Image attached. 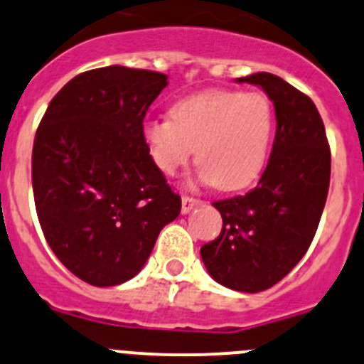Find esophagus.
<instances>
[{"label": "esophagus", "instance_id": "1", "mask_svg": "<svg viewBox=\"0 0 364 364\" xmlns=\"http://www.w3.org/2000/svg\"><path fill=\"white\" fill-rule=\"evenodd\" d=\"M198 204H200V200H198V198L190 197V195H183V198H181V211L185 213V214L190 213L195 208V205H198Z\"/></svg>", "mask_w": 364, "mask_h": 364}]
</instances>
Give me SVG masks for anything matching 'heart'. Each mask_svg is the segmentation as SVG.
I'll use <instances>...</instances> for the list:
<instances>
[{
  "label": "heart",
  "instance_id": "obj_1",
  "mask_svg": "<svg viewBox=\"0 0 364 364\" xmlns=\"http://www.w3.org/2000/svg\"><path fill=\"white\" fill-rule=\"evenodd\" d=\"M274 125L272 102L259 92L208 90L179 99L171 108V120L146 122L143 139L164 174L185 167L195 148L202 178L233 192L262 174Z\"/></svg>",
  "mask_w": 364,
  "mask_h": 364
}]
</instances>
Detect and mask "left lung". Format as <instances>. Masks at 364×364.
<instances>
[{"label":"left lung","mask_w":364,"mask_h":364,"mask_svg":"<svg viewBox=\"0 0 364 364\" xmlns=\"http://www.w3.org/2000/svg\"><path fill=\"white\" fill-rule=\"evenodd\" d=\"M237 82L262 87L274 102V146L256 188L213 202L223 228L200 256L214 281L258 293L291 272L311 246L330 188L331 153L309 95L272 73Z\"/></svg>","instance_id":"left-lung-1"}]
</instances>
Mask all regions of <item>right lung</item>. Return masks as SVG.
I'll use <instances>...</instances> for the list:
<instances>
[{
  "label": "right lung",
  "mask_w": 364,
  "mask_h": 364,
  "mask_svg": "<svg viewBox=\"0 0 364 364\" xmlns=\"http://www.w3.org/2000/svg\"><path fill=\"white\" fill-rule=\"evenodd\" d=\"M166 87L156 71H85L57 92L34 136L41 230L60 263L92 286L132 279L181 211L143 139L148 108Z\"/></svg>",
  "instance_id": "1"
}]
</instances>
